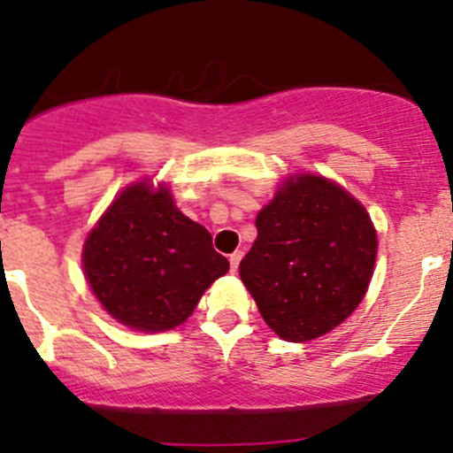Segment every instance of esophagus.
<instances>
[{
    "instance_id": "34e87169",
    "label": "esophagus",
    "mask_w": 453,
    "mask_h": 453,
    "mask_svg": "<svg viewBox=\"0 0 453 453\" xmlns=\"http://www.w3.org/2000/svg\"><path fill=\"white\" fill-rule=\"evenodd\" d=\"M241 257H243V252H241V250L232 252V255H230V270H232V273H236V270H239Z\"/></svg>"
}]
</instances>
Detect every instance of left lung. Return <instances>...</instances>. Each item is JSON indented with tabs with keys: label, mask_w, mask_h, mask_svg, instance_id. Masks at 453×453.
Listing matches in <instances>:
<instances>
[{
	"label": "left lung",
	"mask_w": 453,
	"mask_h": 453,
	"mask_svg": "<svg viewBox=\"0 0 453 453\" xmlns=\"http://www.w3.org/2000/svg\"><path fill=\"white\" fill-rule=\"evenodd\" d=\"M375 252L365 207L322 176H299L257 214V241L239 274L281 340L308 342L357 308Z\"/></svg>",
	"instance_id": "1"
}]
</instances>
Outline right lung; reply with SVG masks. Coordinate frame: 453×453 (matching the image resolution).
I'll return each mask as SVG.
<instances>
[{"label": "right lung", "instance_id": "right-lung-1", "mask_svg": "<svg viewBox=\"0 0 453 453\" xmlns=\"http://www.w3.org/2000/svg\"><path fill=\"white\" fill-rule=\"evenodd\" d=\"M84 273L109 315L138 331L160 333L192 315L230 264L212 234L179 212L165 188H127L87 236Z\"/></svg>", "mask_w": 453, "mask_h": 453}]
</instances>
